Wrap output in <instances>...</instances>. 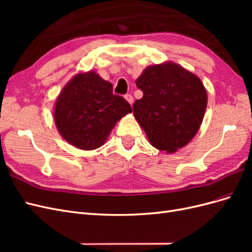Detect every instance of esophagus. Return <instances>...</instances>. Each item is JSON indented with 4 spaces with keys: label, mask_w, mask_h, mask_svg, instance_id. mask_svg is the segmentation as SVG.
Returning a JSON list of instances; mask_svg holds the SVG:
<instances>
[{
    "label": "esophagus",
    "mask_w": 252,
    "mask_h": 252,
    "mask_svg": "<svg viewBox=\"0 0 252 252\" xmlns=\"http://www.w3.org/2000/svg\"><path fill=\"white\" fill-rule=\"evenodd\" d=\"M125 98L128 101L129 104H132L133 103V96L131 94H125Z\"/></svg>",
    "instance_id": "34e87169"
}]
</instances>
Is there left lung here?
<instances>
[{
    "label": "left lung",
    "mask_w": 252,
    "mask_h": 252,
    "mask_svg": "<svg viewBox=\"0 0 252 252\" xmlns=\"http://www.w3.org/2000/svg\"><path fill=\"white\" fill-rule=\"evenodd\" d=\"M143 97L133 114L152 146L174 152L188 144L200 128L207 106L201 80L174 64L149 66L135 81Z\"/></svg>",
    "instance_id": "left-lung-1"
}]
</instances>
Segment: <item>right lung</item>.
<instances>
[{"mask_svg": "<svg viewBox=\"0 0 252 252\" xmlns=\"http://www.w3.org/2000/svg\"><path fill=\"white\" fill-rule=\"evenodd\" d=\"M131 111L123 96L113 94L109 82L89 71L75 75L60 94L55 122L67 142L93 150L102 146L117 121Z\"/></svg>", "mask_w": 252, "mask_h": 252, "instance_id": "right-lung-1", "label": "right lung"}]
</instances>
